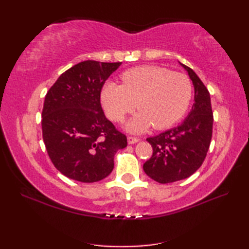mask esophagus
I'll use <instances>...</instances> for the list:
<instances>
[{
    "label": "esophagus",
    "mask_w": 249,
    "mask_h": 249,
    "mask_svg": "<svg viewBox=\"0 0 249 249\" xmlns=\"http://www.w3.org/2000/svg\"><path fill=\"white\" fill-rule=\"evenodd\" d=\"M127 141H128V143H129V144H135V143H137V142L139 141V138H136V137H131V136H129L128 138H127Z\"/></svg>",
    "instance_id": "esophagus-1"
}]
</instances>
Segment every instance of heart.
Here are the masks:
<instances>
[{"label":"heart","instance_id":"heart-1","mask_svg":"<svg viewBox=\"0 0 249 249\" xmlns=\"http://www.w3.org/2000/svg\"><path fill=\"white\" fill-rule=\"evenodd\" d=\"M122 84L108 81L100 89V102L111 120L121 122L136 108L127 123L130 133H142L152 125L167 128L182 118L193 97V84L182 72L165 67L143 65L121 75Z\"/></svg>","mask_w":249,"mask_h":249}]
</instances>
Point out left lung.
Returning <instances> with one entry per match:
<instances>
[{
	"mask_svg": "<svg viewBox=\"0 0 249 249\" xmlns=\"http://www.w3.org/2000/svg\"><path fill=\"white\" fill-rule=\"evenodd\" d=\"M188 72L195 89V103L187 118L177 127L146 141L153 155L143 170L154 181L167 184L189 178L202 165L213 131V112L208 89L192 68L179 63Z\"/></svg>",
	"mask_w": 249,
	"mask_h": 249,
	"instance_id": "8db88e82",
	"label": "left lung"
}]
</instances>
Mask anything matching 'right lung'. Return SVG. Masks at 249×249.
I'll list each match as a JSON object with an SVG mask.
<instances>
[{
    "label": "right lung",
    "mask_w": 249,
    "mask_h": 249,
    "mask_svg": "<svg viewBox=\"0 0 249 249\" xmlns=\"http://www.w3.org/2000/svg\"><path fill=\"white\" fill-rule=\"evenodd\" d=\"M121 62L83 61L57 78L47 93L41 113L43 139L50 160L65 177L98 182L114 167L126 136L106 118L100 89Z\"/></svg>",
    "instance_id": "1"
}]
</instances>
